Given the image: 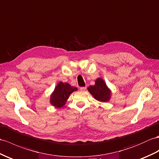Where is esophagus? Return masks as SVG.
I'll return each instance as SVG.
<instances>
[{"label": "esophagus", "instance_id": "obj_1", "mask_svg": "<svg viewBox=\"0 0 159 159\" xmlns=\"http://www.w3.org/2000/svg\"><path fill=\"white\" fill-rule=\"evenodd\" d=\"M86 87H81L80 88V90L81 91H85V90H86Z\"/></svg>", "mask_w": 159, "mask_h": 159}]
</instances>
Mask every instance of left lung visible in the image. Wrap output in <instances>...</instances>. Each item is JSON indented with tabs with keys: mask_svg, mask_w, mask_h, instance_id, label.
I'll return each instance as SVG.
<instances>
[{
	"mask_svg": "<svg viewBox=\"0 0 159 159\" xmlns=\"http://www.w3.org/2000/svg\"><path fill=\"white\" fill-rule=\"evenodd\" d=\"M88 90L98 101L106 102L109 101L111 98V90L108 88L105 82L100 77L95 80L94 86L88 88Z\"/></svg>",
	"mask_w": 159,
	"mask_h": 159,
	"instance_id": "obj_1",
	"label": "left lung"
}]
</instances>
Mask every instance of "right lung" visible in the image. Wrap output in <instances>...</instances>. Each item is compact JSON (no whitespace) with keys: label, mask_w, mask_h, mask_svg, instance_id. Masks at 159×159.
I'll list each match as a JSON object with an SVG mask.
<instances>
[{"label":"right lung","mask_w":159,"mask_h":159,"mask_svg":"<svg viewBox=\"0 0 159 159\" xmlns=\"http://www.w3.org/2000/svg\"><path fill=\"white\" fill-rule=\"evenodd\" d=\"M76 90H77L76 87L71 86L68 83L60 82L50 95V102L52 106L57 108L63 107L67 102L70 94Z\"/></svg>","instance_id":"1"}]
</instances>
